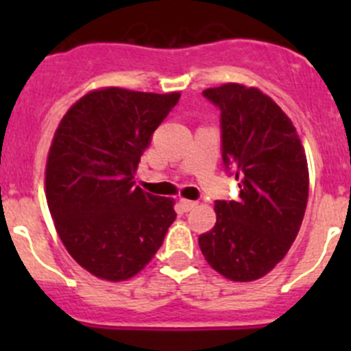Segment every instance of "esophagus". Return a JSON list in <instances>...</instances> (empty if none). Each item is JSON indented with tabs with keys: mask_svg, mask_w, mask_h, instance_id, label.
<instances>
[{
	"mask_svg": "<svg viewBox=\"0 0 351 351\" xmlns=\"http://www.w3.org/2000/svg\"><path fill=\"white\" fill-rule=\"evenodd\" d=\"M180 205H182L183 210L189 212V210H192V208H195V207H197V202H193V200H186V198H182V200H180Z\"/></svg>",
	"mask_w": 351,
	"mask_h": 351,
	"instance_id": "1",
	"label": "esophagus"
}]
</instances>
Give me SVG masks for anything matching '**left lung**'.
Returning a JSON list of instances; mask_svg holds the SVG:
<instances>
[{
    "instance_id": "1",
    "label": "left lung",
    "mask_w": 351,
    "mask_h": 351,
    "mask_svg": "<svg viewBox=\"0 0 351 351\" xmlns=\"http://www.w3.org/2000/svg\"><path fill=\"white\" fill-rule=\"evenodd\" d=\"M221 110L222 162L239 200H215L217 222L198 236L207 263L234 282L267 275L292 246L306 212L309 173L295 127L270 97L229 83L204 93Z\"/></svg>"
}]
</instances>
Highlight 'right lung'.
<instances>
[{
	"mask_svg": "<svg viewBox=\"0 0 351 351\" xmlns=\"http://www.w3.org/2000/svg\"><path fill=\"white\" fill-rule=\"evenodd\" d=\"M180 93L105 88L73 105L54 134L45 195L71 256L105 280L139 274L176 219L171 198L136 186L141 156Z\"/></svg>",
	"mask_w": 351,
	"mask_h": 351,
	"instance_id": "add662e5",
	"label": "right lung"
}]
</instances>
